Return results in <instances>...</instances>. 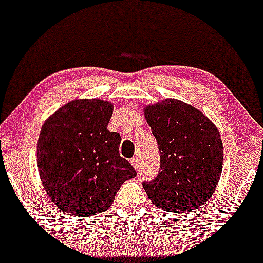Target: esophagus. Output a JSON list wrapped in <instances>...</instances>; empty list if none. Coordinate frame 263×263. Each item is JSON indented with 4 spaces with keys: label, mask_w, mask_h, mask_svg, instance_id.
<instances>
[{
    "label": "esophagus",
    "mask_w": 263,
    "mask_h": 263,
    "mask_svg": "<svg viewBox=\"0 0 263 263\" xmlns=\"http://www.w3.org/2000/svg\"><path fill=\"white\" fill-rule=\"evenodd\" d=\"M129 162H131L132 166H134L135 169H138V157H134L131 160H129Z\"/></svg>",
    "instance_id": "esophagus-1"
}]
</instances>
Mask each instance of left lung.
I'll return each instance as SVG.
<instances>
[{"mask_svg": "<svg viewBox=\"0 0 263 263\" xmlns=\"http://www.w3.org/2000/svg\"><path fill=\"white\" fill-rule=\"evenodd\" d=\"M145 119L160 153L158 175L143 187L154 205L183 213L210 200L222 174L223 144L216 126L182 101L147 106Z\"/></svg>", "mask_w": 263, "mask_h": 263, "instance_id": "8db88e82", "label": "left lung"}]
</instances>
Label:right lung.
Instances as JSON below:
<instances>
[{"mask_svg":"<svg viewBox=\"0 0 263 263\" xmlns=\"http://www.w3.org/2000/svg\"><path fill=\"white\" fill-rule=\"evenodd\" d=\"M112 105L73 100L41 127L37 167L51 201L63 212L88 217L106 211L126 180L137 175L119 153L121 137L107 123Z\"/></svg>","mask_w":263,"mask_h":263,"instance_id":"right-lung-1","label":"right lung"}]
</instances>
